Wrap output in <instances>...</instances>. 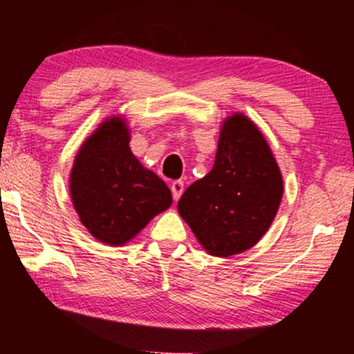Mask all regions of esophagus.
Returning a JSON list of instances; mask_svg holds the SVG:
<instances>
[{
  "mask_svg": "<svg viewBox=\"0 0 354 354\" xmlns=\"http://www.w3.org/2000/svg\"><path fill=\"white\" fill-rule=\"evenodd\" d=\"M183 191H185V183H183V181H173L171 183V193H173V200L174 201L180 200Z\"/></svg>",
  "mask_w": 354,
  "mask_h": 354,
  "instance_id": "34e87169",
  "label": "esophagus"
}]
</instances>
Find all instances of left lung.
Listing matches in <instances>:
<instances>
[{
  "instance_id": "8db88e82",
  "label": "left lung",
  "mask_w": 354,
  "mask_h": 354,
  "mask_svg": "<svg viewBox=\"0 0 354 354\" xmlns=\"http://www.w3.org/2000/svg\"><path fill=\"white\" fill-rule=\"evenodd\" d=\"M281 198V171L265 136L236 113L221 126L213 169L183 193L178 213L209 254L226 258L263 238Z\"/></svg>"
}]
</instances>
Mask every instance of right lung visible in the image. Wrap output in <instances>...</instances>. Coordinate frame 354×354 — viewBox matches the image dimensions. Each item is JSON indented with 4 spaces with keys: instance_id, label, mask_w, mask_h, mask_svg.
Listing matches in <instances>:
<instances>
[{
    "instance_id": "right-lung-1",
    "label": "right lung",
    "mask_w": 354,
    "mask_h": 354,
    "mask_svg": "<svg viewBox=\"0 0 354 354\" xmlns=\"http://www.w3.org/2000/svg\"><path fill=\"white\" fill-rule=\"evenodd\" d=\"M73 206L98 241L121 246L171 206L166 183L129 149L123 118H109L81 145L70 174Z\"/></svg>"
}]
</instances>
